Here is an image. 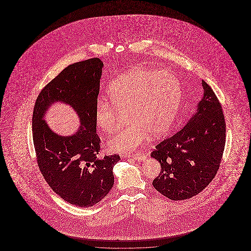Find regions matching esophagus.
<instances>
[{
  "mask_svg": "<svg viewBox=\"0 0 251 251\" xmlns=\"http://www.w3.org/2000/svg\"><path fill=\"white\" fill-rule=\"evenodd\" d=\"M135 161H138V162H141V161H144L145 159H146V155L143 154V153H136V154H134L133 156H131Z\"/></svg>",
  "mask_w": 251,
  "mask_h": 251,
  "instance_id": "obj_1",
  "label": "esophagus"
}]
</instances>
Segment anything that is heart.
Returning <instances> with one entry per match:
<instances>
[{"label": "heart", "instance_id": "b5f03b06", "mask_svg": "<svg viewBox=\"0 0 251 251\" xmlns=\"http://www.w3.org/2000/svg\"><path fill=\"white\" fill-rule=\"evenodd\" d=\"M107 101L99 100L94 119L106 133L118 130L122 116L129 125L109 140L112 151L130 153L141 147L151 134L167 132L175 119L180 100L179 79L172 72L136 68L122 74L108 86Z\"/></svg>", "mask_w": 251, "mask_h": 251}]
</instances>
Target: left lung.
<instances>
[{
    "instance_id": "1",
    "label": "left lung",
    "mask_w": 251,
    "mask_h": 251,
    "mask_svg": "<svg viewBox=\"0 0 251 251\" xmlns=\"http://www.w3.org/2000/svg\"><path fill=\"white\" fill-rule=\"evenodd\" d=\"M203 96L179 131L158 144L151 156L161 172L152 185L172 201L195 197L212 181L220 166L226 122L213 89L202 80Z\"/></svg>"
}]
</instances>
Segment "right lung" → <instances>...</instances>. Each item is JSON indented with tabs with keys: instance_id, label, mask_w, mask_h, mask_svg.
<instances>
[{
	"instance_id": "1",
	"label": "right lung",
	"mask_w": 251,
	"mask_h": 251,
	"mask_svg": "<svg viewBox=\"0 0 251 251\" xmlns=\"http://www.w3.org/2000/svg\"><path fill=\"white\" fill-rule=\"evenodd\" d=\"M103 63L91 58L63 70L39 93L33 119V140L38 167L51 189L65 201L86 208L100 202L114 185L113 167L118 154L100 158V139L96 132L94 111ZM56 102L76 112L79 128L71 136L52 131L45 120Z\"/></svg>"
}]
</instances>
